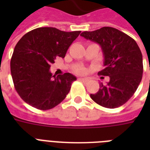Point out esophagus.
I'll use <instances>...</instances> for the list:
<instances>
[{"label":"esophagus","mask_w":150,"mask_h":150,"mask_svg":"<svg viewBox=\"0 0 150 150\" xmlns=\"http://www.w3.org/2000/svg\"><path fill=\"white\" fill-rule=\"evenodd\" d=\"M79 81L83 82V83H86V82H88V81H89V79H86V78H79Z\"/></svg>","instance_id":"esophagus-1"}]
</instances>
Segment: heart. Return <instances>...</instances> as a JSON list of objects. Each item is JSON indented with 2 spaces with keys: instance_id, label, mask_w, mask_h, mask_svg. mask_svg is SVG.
<instances>
[{
  "instance_id": "obj_1",
  "label": "heart",
  "mask_w": 150,
  "mask_h": 150,
  "mask_svg": "<svg viewBox=\"0 0 150 150\" xmlns=\"http://www.w3.org/2000/svg\"><path fill=\"white\" fill-rule=\"evenodd\" d=\"M85 71H86V69L83 67H77V68H75V73H77V74H83Z\"/></svg>"
}]
</instances>
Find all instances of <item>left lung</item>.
I'll return each mask as SVG.
<instances>
[{"label":"left lung","mask_w":150,"mask_h":150,"mask_svg":"<svg viewBox=\"0 0 150 150\" xmlns=\"http://www.w3.org/2000/svg\"><path fill=\"white\" fill-rule=\"evenodd\" d=\"M81 36L100 44L105 68L98 74L110 79L107 84L101 82L99 91L90 97L103 107H121L133 96L142 80V55L139 46L132 37L112 27L83 32Z\"/></svg>","instance_id":"left-lung-1"}]
</instances>
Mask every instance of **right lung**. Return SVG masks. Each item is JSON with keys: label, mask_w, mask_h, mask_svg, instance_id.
I'll return each instance as SVG.
<instances>
[{"label": "right lung", "mask_w": 150, "mask_h": 150, "mask_svg": "<svg viewBox=\"0 0 150 150\" xmlns=\"http://www.w3.org/2000/svg\"><path fill=\"white\" fill-rule=\"evenodd\" d=\"M80 33L41 27L20 39L11 59V73L15 90L26 103L47 110L64 100L76 77L71 73L56 77L50 71V64L57 57H65Z\"/></svg>", "instance_id": "right-lung-1"}]
</instances>
